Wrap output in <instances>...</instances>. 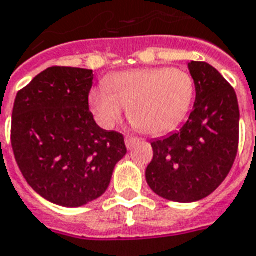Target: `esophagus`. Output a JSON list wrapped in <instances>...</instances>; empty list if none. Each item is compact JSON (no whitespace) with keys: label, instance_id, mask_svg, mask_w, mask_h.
<instances>
[{"label":"esophagus","instance_id":"1","mask_svg":"<svg viewBox=\"0 0 256 256\" xmlns=\"http://www.w3.org/2000/svg\"><path fill=\"white\" fill-rule=\"evenodd\" d=\"M139 138H135V136H126V148L130 150L134 146H135L138 142H139Z\"/></svg>","mask_w":256,"mask_h":256}]
</instances>
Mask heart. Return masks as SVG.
<instances>
[{"mask_svg": "<svg viewBox=\"0 0 256 256\" xmlns=\"http://www.w3.org/2000/svg\"><path fill=\"white\" fill-rule=\"evenodd\" d=\"M105 88L90 93V106L100 124L112 128L122 108L135 128L160 135L185 118L194 98V80L180 68L155 67L124 71L105 80Z\"/></svg>", "mask_w": 256, "mask_h": 256, "instance_id": "heart-1", "label": "heart"}]
</instances>
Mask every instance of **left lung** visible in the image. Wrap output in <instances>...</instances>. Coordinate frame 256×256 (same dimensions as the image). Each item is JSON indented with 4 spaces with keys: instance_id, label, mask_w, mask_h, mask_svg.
Returning <instances> with one entry per match:
<instances>
[{
    "instance_id": "1",
    "label": "left lung",
    "mask_w": 256,
    "mask_h": 256,
    "mask_svg": "<svg viewBox=\"0 0 256 256\" xmlns=\"http://www.w3.org/2000/svg\"><path fill=\"white\" fill-rule=\"evenodd\" d=\"M194 109L176 134L151 143L146 180L154 193L194 202L213 193L230 174L239 147V104L234 88L205 62L189 63Z\"/></svg>"
}]
</instances>
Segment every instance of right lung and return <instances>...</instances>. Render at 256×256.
Listing matches in <instances>:
<instances>
[{"instance_id": "right-lung-1", "label": "right lung", "mask_w": 256, "mask_h": 256, "mask_svg": "<svg viewBox=\"0 0 256 256\" xmlns=\"http://www.w3.org/2000/svg\"><path fill=\"white\" fill-rule=\"evenodd\" d=\"M93 71L48 67L17 93L10 140L20 172L43 198L78 208L106 192L124 136L89 110Z\"/></svg>"}]
</instances>
